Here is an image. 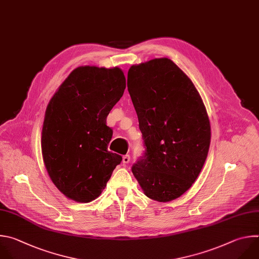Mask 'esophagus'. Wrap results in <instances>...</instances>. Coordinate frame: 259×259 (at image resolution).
Returning a JSON list of instances; mask_svg holds the SVG:
<instances>
[{
  "label": "esophagus",
  "instance_id": "esophagus-1",
  "mask_svg": "<svg viewBox=\"0 0 259 259\" xmlns=\"http://www.w3.org/2000/svg\"><path fill=\"white\" fill-rule=\"evenodd\" d=\"M130 161H131V156H130V155H128V154L123 155V157H122V163H123V164H127Z\"/></svg>",
  "mask_w": 259,
  "mask_h": 259
}]
</instances>
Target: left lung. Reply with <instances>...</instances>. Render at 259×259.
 Wrapping results in <instances>:
<instances>
[{
	"instance_id": "1",
	"label": "left lung",
	"mask_w": 259,
	"mask_h": 259,
	"mask_svg": "<svg viewBox=\"0 0 259 259\" xmlns=\"http://www.w3.org/2000/svg\"><path fill=\"white\" fill-rule=\"evenodd\" d=\"M127 90L145 151L132 171L145 195L167 202L198 178L210 145V124L192 80L170 59L133 65Z\"/></svg>"
}]
</instances>
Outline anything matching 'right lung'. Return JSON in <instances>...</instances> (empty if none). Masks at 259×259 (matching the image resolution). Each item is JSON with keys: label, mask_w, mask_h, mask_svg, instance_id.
Returning <instances> with one entry per match:
<instances>
[{"label": "right lung", "mask_w": 259, "mask_h": 259, "mask_svg": "<svg viewBox=\"0 0 259 259\" xmlns=\"http://www.w3.org/2000/svg\"><path fill=\"white\" fill-rule=\"evenodd\" d=\"M125 77L118 67L74 69L51 99L41 132L47 171L67 198L95 200L122 157L108 151L112 128L106 118L122 97Z\"/></svg>", "instance_id": "right-lung-1"}]
</instances>
